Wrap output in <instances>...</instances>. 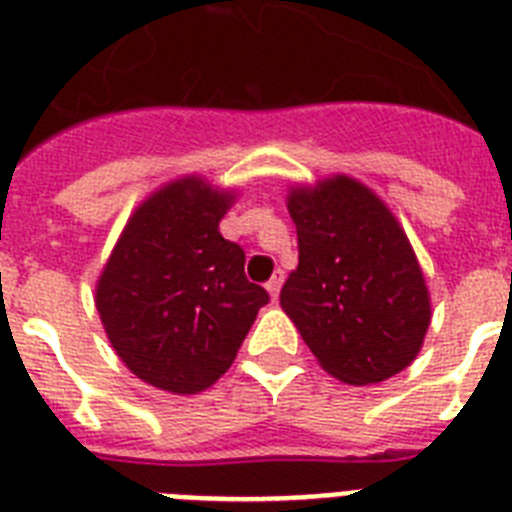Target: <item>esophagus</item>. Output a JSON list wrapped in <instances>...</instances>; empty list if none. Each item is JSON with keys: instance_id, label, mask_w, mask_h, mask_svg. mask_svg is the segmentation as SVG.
<instances>
[{"instance_id": "1", "label": "esophagus", "mask_w": 512, "mask_h": 512, "mask_svg": "<svg viewBox=\"0 0 512 512\" xmlns=\"http://www.w3.org/2000/svg\"><path fill=\"white\" fill-rule=\"evenodd\" d=\"M282 282H285V272H274V277L266 282V290H269V295H272V300L279 298V290H282Z\"/></svg>"}]
</instances>
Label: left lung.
<instances>
[{
  "instance_id": "1",
  "label": "left lung",
  "mask_w": 512,
  "mask_h": 512,
  "mask_svg": "<svg viewBox=\"0 0 512 512\" xmlns=\"http://www.w3.org/2000/svg\"><path fill=\"white\" fill-rule=\"evenodd\" d=\"M287 207L298 269L279 303L310 352L349 386L401 373L430 326V295L396 217L347 176L292 191Z\"/></svg>"
}]
</instances>
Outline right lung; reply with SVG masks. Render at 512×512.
Instances as JSON below:
<instances>
[{"label":"right lung","instance_id":"1","mask_svg":"<svg viewBox=\"0 0 512 512\" xmlns=\"http://www.w3.org/2000/svg\"><path fill=\"white\" fill-rule=\"evenodd\" d=\"M230 199L199 178L170 183L131 214L100 274L95 305L108 339L150 386H212L269 303L243 272V248L220 235Z\"/></svg>","mask_w":512,"mask_h":512}]
</instances>
